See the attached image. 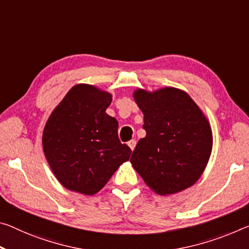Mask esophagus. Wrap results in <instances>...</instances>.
<instances>
[{"label": "esophagus", "instance_id": "34e87169", "mask_svg": "<svg viewBox=\"0 0 249 249\" xmlns=\"http://www.w3.org/2000/svg\"><path fill=\"white\" fill-rule=\"evenodd\" d=\"M127 145L129 146V148H131L132 151H134V148H135V146H136V141H135V140L129 141L128 143H127Z\"/></svg>", "mask_w": 249, "mask_h": 249}]
</instances>
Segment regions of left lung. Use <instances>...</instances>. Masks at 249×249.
Segmentation results:
<instances>
[{"mask_svg": "<svg viewBox=\"0 0 249 249\" xmlns=\"http://www.w3.org/2000/svg\"><path fill=\"white\" fill-rule=\"evenodd\" d=\"M144 114L141 139L132 154L134 169L159 195H172L194 185L213 149L210 121L185 90L166 86L133 92Z\"/></svg>", "mask_w": 249, "mask_h": 249, "instance_id": "1", "label": "left lung"}]
</instances>
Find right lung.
Wrapping results in <instances>:
<instances>
[{
  "mask_svg": "<svg viewBox=\"0 0 249 249\" xmlns=\"http://www.w3.org/2000/svg\"><path fill=\"white\" fill-rule=\"evenodd\" d=\"M110 103L107 90L81 83L47 118L43 151L54 176L69 191L96 194L131 156V148L118 140L116 118L106 113Z\"/></svg>",
  "mask_w": 249,
  "mask_h": 249,
  "instance_id": "obj_1",
  "label": "right lung"
}]
</instances>
